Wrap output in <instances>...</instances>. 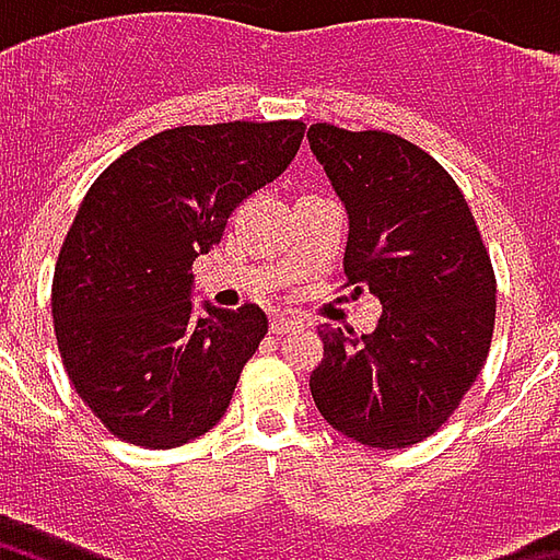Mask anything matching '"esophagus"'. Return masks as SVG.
<instances>
[{
	"label": "esophagus",
	"instance_id": "esophagus-1",
	"mask_svg": "<svg viewBox=\"0 0 560 560\" xmlns=\"http://www.w3.org/2000/svg\"><path fill=\"white\" fill-rule=\"evenodd\" d=\"M269 327H272V332H276V336H284V332H293V329L303 327V320H296V317H291V315H276Z\"/></svg>",
	"mask_w": 560,
	"mask_h": 560
}]
</instances>
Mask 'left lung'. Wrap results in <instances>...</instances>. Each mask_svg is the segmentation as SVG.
Masks as SVG:
<instances>
[{
  "label": "left lung",
  "mask_w": 560,
  "mask_h": 560,
  "mask_svg": "<svg viewBox=\"0 0 560 560\" xmlns=\"http://www.w3.org/2000/svg\"><path fill=\"white\" fill-rule=\"evenodd\" d=\"M308 143L348 209L345 288L375 293V332L320 327V417L365 446L405 450L474 387L494 332V269L456 179L411 140L315 122Z\"/></svg>",
  "instance_id": "1"
}]
</instances>
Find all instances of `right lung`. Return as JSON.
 Listing matches in <instances>:
<instances>
[{
  "label": "right lung",
  "instance_id": "obj_1",
  "mask_svg": "<svg viewBox=\"0 0 560 560\" xmlns=\"http://www.w3.org/2000/svg\"><path fill=\"white\" fill-rule=\"evenodd\" d=\"M303 135L300 119L167 128L86 191L50 305L71 384L119 441L171 450L224 417L269 320L255 303L191 315V264L291 164Z\"/></svg>",
  "mask_w": 560,
  "mask_h": 560
}]
</instances>
